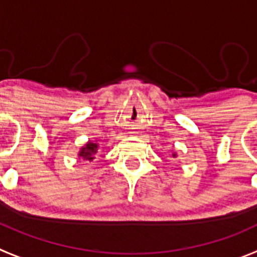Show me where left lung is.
Segmentation results:
<instances>
[{"label": "left lung", "instance_id": "1", "mask_svg": "<svg viewBox=\"0 0 257 257\" xmlns=\"http://www.w3.org/2000/svg\"><path fill=\"white\" fill-rule=\"evenodd\" d=\"M172 156H173V158H176V154H172Z\"/></svg>", "mask_w": 257, "mask_h": 257}]
</instances>
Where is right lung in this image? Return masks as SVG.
I'll list each match as a JSON object with an SVG mask.
<instances>
[{
	"mask_svg": "<svg viewBox=\"0 0 257 257\" xmlns=\"http://www.w3.org/2000/svg\"><path fill=\"white\" fill-rule=\"evenodd\" d=\"M98 142L89 141L88 143H85V146L81 147V150L78 151V158H81L82 160H86V162H92L93 159H94L95 154H97V151H98Z\"/></svg>",
	"mask_w": 257,
	"mask_h": 257,
	"instance_id": "add662e5",
	"label": "right lung"
}]
</instances>
